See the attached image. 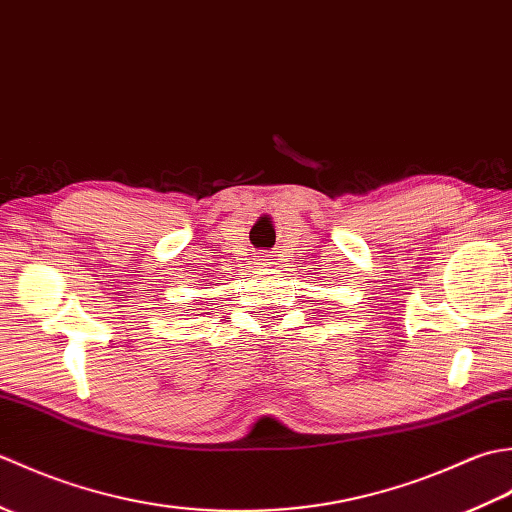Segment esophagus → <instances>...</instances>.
Masks as SVG:
<instances>
[{
  "mask_svg": "<svg viewBox=\"0 0 512 512\" xmlns=\"http://www.w3.org/2000/svg\"><path fill=\"white\" fill-rule=\"evenodd\" d=\"M257 262H259V266H268V259H264V257L257 259Z\"/></svg>",
  "mask_w": 512,
  "mask_h": 512,
  "instance_id": "1",
  "label": "esophagus"
}]
</instances>
